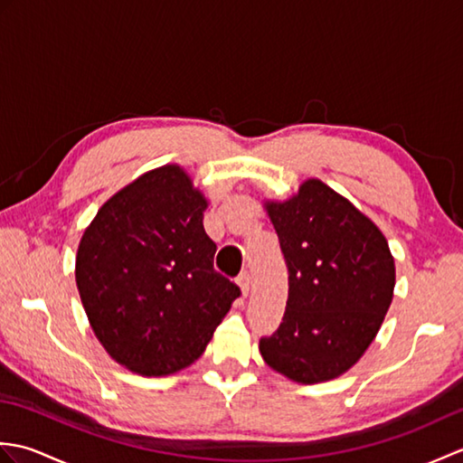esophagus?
I'll list each match as a JSON object with an SVG mask.
<instances>
[{
  "label": "esophagus",
  "mask_w": 463,
  "mask_h": 463,
  "mask_svg": "<svg viewBox=\"0 0 463 463\" xmlns=\"http://www.w3.org/2000/svg\"><path fill=\"white\" fill-rule=\"evenodd\" d=\"M237 282H239V287H241V290H242L244 297H247L249 290H250V277H249V272H242L241 277L237 279Z\"/></svg>",
  "instance_id": "obj_1"
}]
</instances>
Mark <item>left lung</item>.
I'll use <instances>...</instances> for the list:
<instances>
[{
    "mask_svg": "<svg viewBox=\"0 0 463 463\" xmlns=\"http://www.w3.org/2000/svg\"><path fill=\"white\" fill-rule=\"evenodd\" d=\"M267 213L288 267L280 326L260 338L272 370L300 383L338 378L376 338L396 269L380 229L318 179Z\"/></svg>",
    "mask_w": 463,
    "mask_h": 463,
    "instance_id": "8db88e82",
    "label": "left lung"
}]
</instances>
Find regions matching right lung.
Instances as JSON below:
<instances>
[{
	"mask_svg": "<svg viewBox=\"0 0 463 463\" xmlns=\"http://www.w3.org/2000/svg\"><path fill=\"white\" fill-rule=\"evenodd\" d=\"M206 199L181 166L145 173L87 226L75 280L95 336L141 376L175 373L201 356L241 297L213 267Z\"/></svg>",
	"mask_w": 463,
	"mask_h": 463,
	"instance_id": "1",
	"label": "right lung"
}]
</instances>
